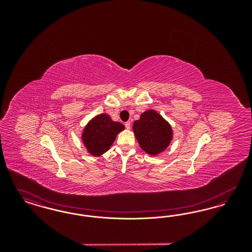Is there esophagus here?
<instances>
[{"instance_id":"1","label":"esophagus","mask_w":252,"mask_h":252,"mask_svg":"<svg viewBox=\"0 0 252 252\" xmlns=\"http://www.w3.org/2000/svg\"><path fill=\"white\" fill-rule=\"evenodd\" d=\"M125 126H126V129H130V127H131V123L128 121V122H126V123L125 124Z\"/></svg>"}]
</instances>
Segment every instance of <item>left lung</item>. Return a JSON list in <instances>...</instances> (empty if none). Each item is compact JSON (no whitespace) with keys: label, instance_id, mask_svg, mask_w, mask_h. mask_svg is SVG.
<instances>
[{"label":"left lung","instance_id":"left-lung-1","mask_svg":"<svg viewBox=\"0 0 252 252\" xmlns=\"http://www.w3.org/2000/svg\"><path fill=\"white\" fill-rule=\"evenodd\" d=\"M133 132L140 147L151 156L162 153L173 140L171 125L154 109L141 114L133 124Z\"/></svg>","mask_w":252,"mask_h":252}]
</instances>
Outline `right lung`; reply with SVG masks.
I'll return each mask as SVG.
<instances>
[{
    "label": "right lung",
    "mask_w": 252,
    "mask_h": 252,
    "mask_svg": "<svg viewBox=\"0 0 252 252\" xmlns=\"http://www.w3.org/2000/svg\"><path fill=\"white\" fill-rule=\"evenodd\" d=\"M124 129L125 126L123 124L112 121L107 113H101L85 126L81 133V140L89 154L99 157L108 151L116 136Z\"/></svg>",
    "instance_id": "right-lung-1"
}]
</instances>
